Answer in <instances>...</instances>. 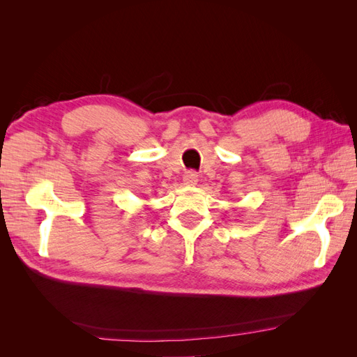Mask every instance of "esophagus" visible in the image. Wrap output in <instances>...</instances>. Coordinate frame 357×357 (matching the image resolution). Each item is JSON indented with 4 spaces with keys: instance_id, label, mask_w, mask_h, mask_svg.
<instances>
[{
    "instance_id": "esophagus-1",
    "label": "esophagus",
    "mask_w": 357,
    "mask_h": 357,
    "mask_svg": "<svg viewBox=\"0 0 357 357\" xmlns=\"http://www.w3.org/2000/svg\"><path fill=\"white\" fill-rule=\"evenodd\" d=\"M183 183L186 186H195L198 183V174L195 171H188L185 176H183Z\"/></svg>"
}]
</instances>
